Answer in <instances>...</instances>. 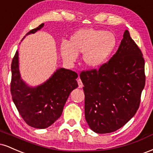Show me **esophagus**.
Listing matches in <instances>:
<instances>
[{"mask_svg":"<svg viewBox=\"0 0 153 153\" xmlns=\"http://www.w3.org/2000/svg\"><path fill=\"white\" fill-rule=\"evenodd\" d=\"M78 88H82L83 87V84H82V82L80 79H78Z\"/></svg>","mask_w":153,"mask_h":153,"instance_id":"obj_1","label":"esophagus"}]
</instances>
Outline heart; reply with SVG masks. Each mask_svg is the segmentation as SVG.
I'll return each instance as SVG.
<instances>
[{"instance_id":"1","label":"heart","mask_w":153,"mask_h":153,"mask_svg":"<svg viewBox=\"0 0 153 153\" xmlns=\"http://www.w3.org/2000/svg\"><path fill=\"white\" fill-rule=\"evenodd\" d=\"M117 36L109 31L83 28L76 31L68 43H62L60 52L68 62H74L82 54L84 64L89 68H98L109 59L117 47Z\"/></svg>"}]
</instances>
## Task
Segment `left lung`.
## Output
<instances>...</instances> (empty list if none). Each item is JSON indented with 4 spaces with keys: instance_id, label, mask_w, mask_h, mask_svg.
<instances>
[{
    "instance_id": "1",
    "label": "left lung",
    "mask_w": 153,
    "mask_h": 153,
    "mask_svg": "<svg viewBox=\"0 0 153 153\" xmlns=\"http://www.w3.org/2000/svg\"><path fill=\"white\" fill-rule=\"evenodd\" d=\"M85 94V117L94 132L117 131L134 117L145 85L143 54L128 30L118 50L99 70L80 75Z\"/></svg>"
}]
</instances>
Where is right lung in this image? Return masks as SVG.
I'll list each match as a JSON object with an SVG mask.
<instances>
[{"mask_svg": "<svg viewBox=\"0 0 153 153\" xmlns=\"http://www.w3.org/2000/svg\"><path fill=\"white\" fill-rule=\"evenodd\" d=\"M44 25L40 24L26 36L34 34ZM11 74L10 93L13 103L26 124L36 129H45L57 121L71 91L78 87V74L62 68L56 70L41 85L29 86L21 77L18 51L12 60Z\"/></svg>", "mask_w": 153, "mask_h": 153, "instance_id": "add662e5", "label": "right lung"}]
</instances>
